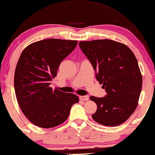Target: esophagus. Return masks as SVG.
Returning <instances> with one entry per match:
<instances>
[{"label":"esophagus","instance_id":"esophagus-1","mask_svg":"<svg viewBox=\"0 0 155 155\" xmlns=\"http://www.w3.org/2000/svg\"><path fill=\"white\" fill-rule=\"evenodd\" d=\"M79 98L81 99L83 101H87V100H89V96L87 95H84V96H80Z\"/></svg>","mask_w":155,"mask_h":155}]
</instances>
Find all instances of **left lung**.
<instances>
[{
  "label": "left lung",
  "mask_w": 155,
  "mask_h": 155,
  "mask_svg": "<svg viewBox=\"0 0 155 155\" xmlns=\"http://www.w3.org/2000/svg\"><path fill=\"white\" fill-rule=\"evenodd\" d=\"M79 47L107 92L104 97H90L97 106L92 118L106 126L122 124L137 108L142 87L135 55L126 45L107 39L81 41Z\"/></svg>",
  "instance_id": "obj_1"
}]
</instances>
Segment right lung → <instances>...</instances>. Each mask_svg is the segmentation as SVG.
I'll list each match as a JSON object with an SVG mask.
<instances>
[{
    "instance_id": "right-lung-1",
    "label": "right lung",
    "mask_w": 155,
    "mask_h": 155,
    "mask_svg": "<svg viewBox=\"0 0 155 155\" xmlns=\"http://www.w3.org/2000/svg\"><path fill=\"white\" fill-rule=\"evenodd\" d=\"M76 40L46 39L28 45L18 59L14 74L16 97L21 111L35 126L48 128L63 124L79 97L53 89L61 61L75 49Z\"/></svg>"
}]
</instances>
